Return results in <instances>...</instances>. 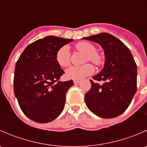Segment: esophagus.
Returning a JSON list of instances; mask_svg holds the SVG:
<instances>
[{"label":"esophagus","instance_id":"1","mask_svg":"<svg viewBox=\"0 0 147 147\" xmlns=\"http://www.w3.org/2000/svg\"><path fill=\"white\" fill-rule=\"evenodd\" d=\"M73 82H74V84H78V83H80L79 80H74Z\"/></svg>","mask_w":147,"mask_h":147}]
</instances>
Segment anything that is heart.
Instances as JSON below:
<instances>
[{
	"instance_id": "obj_1",
	"label": "heart",
	"mask_w": 147,
	"mask_h": 147,
	"mask_svg": "<svg viewBox=\"0 0 147 147\" xmlns=\"http://www.w3.org/2000/svg\"><path fill=\"white\" fill-rule=\"evenodd\" d=\"M78 50L87 55L86 60H90L94 64L99 65L102 64V57L100 54L96 53L97 49L92 43L86 41L80 42L76 45ZM56 60L61 67H67L70 64V50L67 45L63 46L56 53ZM94 69L92 65L87 64L81 66H72L67 69L65 76L67 78L75 80H80L94 73Z\"/></svg>"
}]
</instances>
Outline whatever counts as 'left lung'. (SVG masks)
Masks as SVG:
<instances>
[{
	"mask_svg": "<svg viewBox=\"0 0 147 147\" xmlns=\"http://www.w3.org/2000/svg\"><path fill=\"white\" fill-rule=\"evenodd\" d=\"M97 42L105 53L104 67L84 95L89 109L102 118L110 119L121 115L131 103L137 92V67L129 49L118 38L107 32L82 38Z\"/></svg>",
	"mask_w": 147,
	"mask_h": 147,
	"instance_id": "left-lung-1",
	"label": "left lung"
}]
</instances>
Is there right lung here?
Wrapping results in <instances>:
<instances>
[{
  "label": "right lung",
  "instance_id": "add662e5",
  "mask_svg": "<svg viewBox=\"0 0 147 147\" xmlns=\"http://www.w3.org/2000/svg\"><path fill=\"white\" fill-rule=\"evenodd\" d=\"M72 40L45 37L28 45L16 63L15 96L23 113L35 122H50L64 109L66 94L73 81H59L65 72L56 60V53Z\"/></svg>",
  "mask_w": 147,
  "mask_h": 147
}]
</instances>
